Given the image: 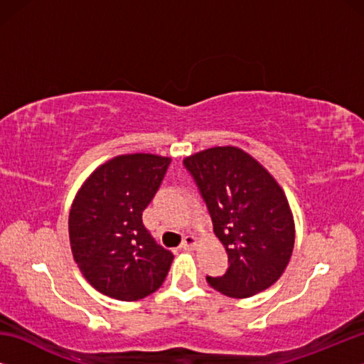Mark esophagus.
I'll use <instances>...</instances> for the list:
<instances>
[{
  "mask_svg": "<svg viewBox=\"0 0 364 364\" xmlns=\"http://www.w3.org/2000/svg\"><path fill=\"white\" fill-rule=\"evenodd\" d=\"M197 245V239L194 236H191V234H188V236H184L183 242H181V247L183 249H194Z\"/></svg>",
  "mask_w": 364,
  "mask_h": 364,
  "instance_id": "1",
  "label": "esophagus"
}]
</instances>
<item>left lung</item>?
<instances>
[{
    "label": "left lung",
    "instance_id": "8db88e82",
    "mask_svg": "<svg viewBox=\"0 0 364 364\" xmlns=\"http://www.w3.org/2000/svg\"><path fill=\"white\" fill-rule=\"evenodd\" d=\"M183 164L199 186L230 263L220 278L207 276L208 284L232 299L273 286L295 242L291 205L274 176L236 146L210 147Z\"/></svg>",
    "mask_w": 364,
    "mask_h": 364
}]
</instances>
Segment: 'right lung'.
I'll list each match as a JSON object with an SVG mask.
<instances>
[{"label":"right lung","mask_w":364,"mask_h":364,"mask_svg":"<svg viewBox=\"0 0 364 364\" xmlns=\"http://www.w3.org/2000/svg\"><path fill=\"white\" fill-rule=\"evenodd\" d=\"M170 162L156 154H123L100 165L78 189L69 213L70 249L97 292L134 301L167 278L173 254L154 241L143 210Z\"/></svg>","instance_id":"1"}]
</instances>
